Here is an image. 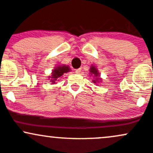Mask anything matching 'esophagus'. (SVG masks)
Returning a JSON list of instances; mask_svg holds the SVG:
<instances>
[{
    "label": "esophagus",
    "instance_id": "esophagus-1",
    "mask_svg": "<svg viewBox=\"0 0 153 153\" xmlns=\"http://www.w3.org/2000/svg\"><path fill=\"white\" fill-rule=\"evenodd\" d=\"M80 72H81V69L80 68H78V69H76V70H75V73H77V74H79Z\"/></svg>",
    "mask_w": 153,
    "mask_h": 153
}]
</instances>
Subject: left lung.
<instances>
[{
  "instance_id": "1",
  "label": "left lung",
  "mask_w": 153,
  "mask_h": 153,
  "mask_svg": "<svg viewBox=\"0 0 153 153\" xmlns=\"http://www.w3.org/2000/svg\"><path fill=\"white\" fill-rule=\"evenodd\" d=\"M90 73H91V75H94V76H96V77H98V75H99L98 71H97V69H96L94 66L91 67V68ZM97 80V79H96V80H94V83H96V80Z\"/></svg>"
}]
</instances>
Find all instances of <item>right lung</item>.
<instances>
[{
	"label": "right lung",
	"instance_id": "add662e5",
	"mask_svg": "<svg viewBox=\"0 0 153 153\" xmlns=\"http://www.w3.org/2000/svg\"><path fill=\"white\" fill-rule=\"evenodd\" d=\"M70 68L68 66H65V65H62V66H59L57 68H56L52 72V75L51 77V82L52 83H55V80H56L62 76L64 73H66L70 71Z\"/></svg>",
	"mask_w": 153,
	"mask_h": 153
}]
</instances>
